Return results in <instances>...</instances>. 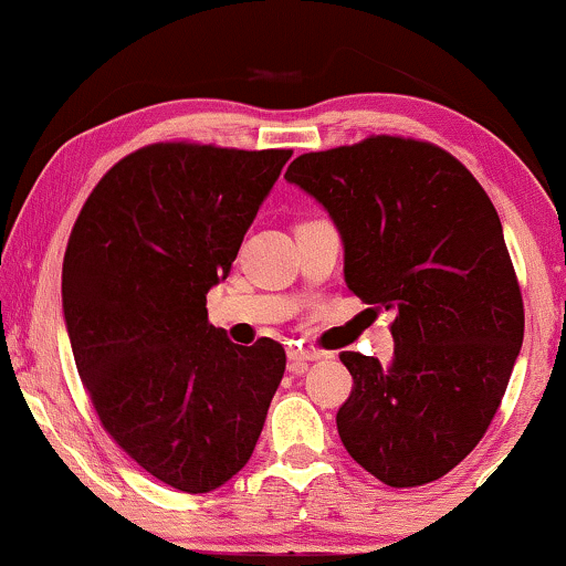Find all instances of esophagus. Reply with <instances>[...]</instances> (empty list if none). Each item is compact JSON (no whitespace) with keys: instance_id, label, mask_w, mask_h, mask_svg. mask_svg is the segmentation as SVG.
<instances>
[{"instance_id":"esophagus-1","label":"esophagus","mask_w":566,"mask_h":566,"mask_svg":"<svg viewBox=\"0 0 566 566\" xmlns=\"http://www.w3.org/2000/svg\"><path fill=\"white\" fill-rule=\"evenodd\" d=\"M319 354L315 348H304V346H291L289 348V361H291V369H302L306 361L317 359Z\"/></svg>"}]
</instances>
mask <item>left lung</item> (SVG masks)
<instances>
[{
    "mask_svg": "<svg viewBox=\"0 0 566 566\" xmlns=\"http://www.w3.org/2000/svg\"><path fill=\"white\" fill-rule=\"evenodd\" d=\"M285 180L336 222L348 289L396 312L388 365L340 354V441L390 488L443 478L485 436L525 336L496 207L457 157L401 136L310 151Z\"/></svg>",
    "mask_w": 566,
    "mask_h": 566,
    "instance_id": "left-lung-1",
    "label": "left lung"
}]
</instances>
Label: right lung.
Returning a JSON list of instances; mask_svg holds the SVG:
<instances>
[{
    "label": "right lung",
    "mask_w": 566,
    "mask_h": 566,
    "mask_svg": "<svg viewBox=\"0 0 566 566\" xmlns=\"http://www.w3.org/2000/svg\"><path fill=\"white\" fill-rule=\"evenodd\" d=\"M291 155L149 144L109 167L70 233L62 310L83 388L109 438L176 491L228 483L281 386L283 346L230 344L207 291Z\"/></svg>",
    "instance_id": "add662e5"
}]
</instances>
